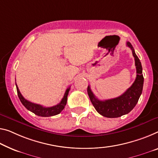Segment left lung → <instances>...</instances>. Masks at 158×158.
I'll use <instances>...</instances> for the list:
<instances>
[{
	"label": "left lung",
	"instance_id": "1",
	"mask_svg": "<svg viewBox=\"0 0 158 158\" xmlns=\"http://www.w3.org/2000/svg\"><path fill=\"white\" fill-rule=\"evenodd\" d=\"M127 47L132 50V54L135 59V65L136 68V77L132 85L124 93L118 98L99 100L92 92L90 87H87V94L90 99L92 104L96 111L107 118H116L129 113L136 105L138 99L142 93L143 87V76L141 63L135 54L134 48L130 42H127Z\"/></svg>",
	"mask_w": 158,
	"mask_h": 158
}]
</instances>
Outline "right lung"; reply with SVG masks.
I'll return each instance as SVG.
<instances>
[{
    "label": "right lung",
    "mask_w": 158,
    "mask_h": 158,
    "mask_svg": "<svg viewBox=\"0 0 158 158\" xmlns=\"http://www.w3.org/2000/svg\"><path fill=\"white\" fill-rule=\"evenodd\" d=\"M15 85L17 87V92H18V98L20 99L22 104H23V105L25 106L26 109H27L29 111L35 114L36 115L40 116H44V117L55 116L56 114H59V113L61 112V111L64 110L65 104L67 103V97L68 94H69L70 89H71V86L68 87L66 89V90L65 92L64 98L61 99V101L60 102V103L55 106H51V107H45V106H43L42 105H40V104L32 103L30 101L27 100V99L24 98V97L22 95L17 84Z\"/></svg>",
    "instance_id": "1"
}]
</instances>
